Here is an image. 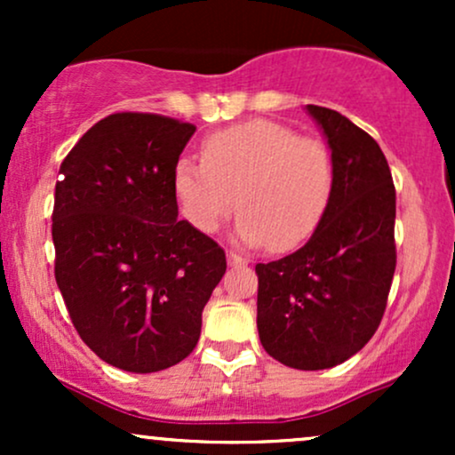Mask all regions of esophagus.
I'll return each instance as SVG.
<instances>
[{"instance_id":"34e87169","label":"esophagus","mask_w":455,"mask_h":455,"mask_svg":"<svg viewBox=\"0 0 455 455\" xmlns=\"http://www.w3.org/2000/svg\"><path fill=\"white\" fill-rule=\"evenodd\" d=\"M227 260H228V265H233V267H242V265L248 263L243 257H239L237 252H231V250L227 252Z\"/></svg>"}]
</instances>
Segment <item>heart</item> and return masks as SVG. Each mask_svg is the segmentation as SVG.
I'll return each instance as SVG.
<instances>
[{"label":"heart","mask_w":455,"mask_h":455,"mask_svg":"<svg viewBox=\"0 0 455 455\" xmlns=\"http://www.w3.org/2000/svg\"><path fill=\"white\" fill-rule=\"evenodd\" d=\"M203 162L177 160L173 190L186 220L216 233L237 203L235 224L245 245L289 252L316 231L336 186L325 140L299 137L271 119H250L203 140Z\"/></svg>","instance_id":"obj_1"}]
</instances>
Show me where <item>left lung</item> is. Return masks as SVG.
<instances>
[{"label": "left lung", "instance_id": "obj_1", "mask_svg": "<svg viewBox=\"0 0 455 455\" xmlns=\"http://www.w3.org/2000/svg\"><path fill=\"white\" fill-rule=\"evenodd\" d=\"M336 160L331 201L306 245L259 263L263 348L297 370L347 362L374 336L395 271V188L379 143L331 108L307 104Z\"/></svg>", "mask_w": 455, "mask_h": 455}]
</instances>
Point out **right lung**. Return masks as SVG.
Masks as SVG:
<instances>
[{
	"label": "right lung",
	"instance_id": "right-lung-1",
	"mask_svg": "<svg viewBox=\"0 0 455 455\" xmlns=\"http://www.w3.org/2000/svg\"><path fill=\"white\" fill-rule=\"evenodd\" d=\"M195 124L113 113L60 166L55 280L81 340L126 372H158L195 351L224 250L177 220L173 171Z\"/></svg>",
	"mask_w": 455,
	"mask_h": 455
}]
</instances>
